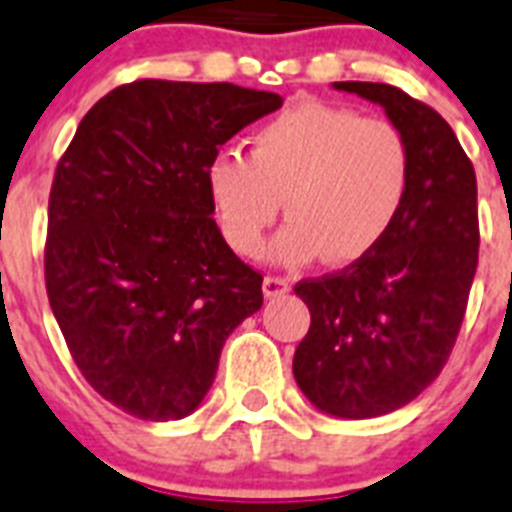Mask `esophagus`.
<instances>
[{"mask_svg":"<svg viewBox=\"0 0 512 512\" xmlns=\"http://www.w3.org/2000/svg\"><path fill=\"white\" fill-rule=\"evenodd\" d=\"M263 292L268 299L284 297V294L292 292V281H289V278H281V276H265Z\"/></svg>","mask_w":512,"mask_h":512,"instance_id":"1","label":"esophagus"}]
</instances>
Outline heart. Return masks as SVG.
Returning a JSON list of instances; mask_svg holds the SVG:
<instances>
[{"mask_svg": "<svg viewBox=\"0 0 512 512\" xmlns=\"http://www.w3.org/2000/svg\"><path fill=\"white\" fill-rule=\"evenodd\" d=\"M226 244L255 257L284 199L286 228L273 244L284 265L326 257L350 265L384 242L410 189L400 128L326 102H299L249 136V152L220 149L205 170Z\"/></svg>", "mask_w": 512, "mask_h": 512, "instance_id": "obj_1", "label": "heart"}]
</instances>
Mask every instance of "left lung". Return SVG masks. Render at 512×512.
Instances as JSON below:
<instances>
[{"label":"left lung","mask_w":512,"mask_h":512,"mask_svg":"<svg viewBox=\"0 0 512 512\" xmlns=\"http://www.w3.org/2000/svg\"><path fill=\"white\" fill-rule=\"evenodd\" d=\"M381 105L410 149V189L384 242L363 260L294 286L310 331L294 352L307 400L336 418H376L442 373L479 263L476 173L450 123L389 83L336 81Z\"/></svg>","instance_id":"obj_1"}]
</instances>
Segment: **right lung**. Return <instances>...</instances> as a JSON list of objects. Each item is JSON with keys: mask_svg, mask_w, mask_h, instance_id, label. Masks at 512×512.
I'll list each match as a JSON object with an SVG mask.
<instances>
[{"mask_svg": "<svg viewBox=\"0 0 512 512\" xmlns=\"http://www.w3.org/2000/svg\"><path fill=\"white\" fill-rule=\"evenodd\" d=\"M281 105L234 83L144 78L99 99L57 162L49 305L78 371L123 413H194L228 334L263 307V276L213 220L205 170Z\"/></svg>", "mask_w": 512, "mask_h": 512, "instance_id": "add662e5", "label": "right lung"}]
</instances>
